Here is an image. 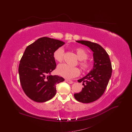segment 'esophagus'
<instances>
[{
    "mask_svg": "<svg viewBox=\"0 0 132 132\" xmlns=\"http://www.w3.org/2000/svg\"><path fill=\"white\" fill-rule=\"evenodd\" d=\"M65 81L69 84H73V81L70 80H65Z\"/></svg>",
    "mask_w": 132,
    "mask_h": 132,
    "instance_id": "esophagus-1",
    "label": "esophagus"
}]
</instances>
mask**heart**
Returning <instances> with one entry per match:
<instances>
[{"mask_svg": "<svg viewBox=\"0 0 132 132\" xmlns=\"http://www.w3.org/2000/svg\"><path fill=\"white\" fill-rule=\"evenodd\" d=\"M77 57L80 60L79 64L83 71H89L91 68V64L86 61L88 57V53L87 52L81 48H78L75 50ZM64 50L63 47H59L54 51L53 57L55 61L58 62H62L64 58ZM57 72L58 74L62 77L67 78L71 79L74 77H78L80 73V69L77 67H70L66 64H59L57 68Z\"/></svg>", "mask_w": 132, "mask_h": 132, "instance_id": "obj_1", "label": "heart"}]
</instances>
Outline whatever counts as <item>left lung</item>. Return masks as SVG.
<instances>
[{"instance_id":"left-lung-1","label":"left lung","mask_w":132,"mask_h":132,"mask_svg":"<svg viewBox=\"0 0 132 132\" xmlns=\"http://www.w3.org/2000/svg\"><path fill=\"white\" fill-rule=\"evenodd\" d=\"M93 52V69L84 77L78 80L82 81L81 92L74 95L79 102L90 103L97 100L104 93L112 75V65L109 54L100 45L87 41H77Z\"/></svg>"}]
</instances>
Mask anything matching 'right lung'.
<instances>
[{
  "instance_id": "add662e5",
  "label": "right lung",
  "mask_w": 132,
  "mask_h": 132,
  "mask_svg": "<svg viewBox=\"0 0 132 132\" xmlns=\"http://www.w3.org/2000/svg\"><path fill=\"white\" fill-rule=\"evenodd\" d=\"M65 42L43 37L28 46L20 61L19 74L22 88L27 97L44 102L56 94V85L64 80L51 73L56 67L54 51Z\"/></svg>"
}]
</instances>
